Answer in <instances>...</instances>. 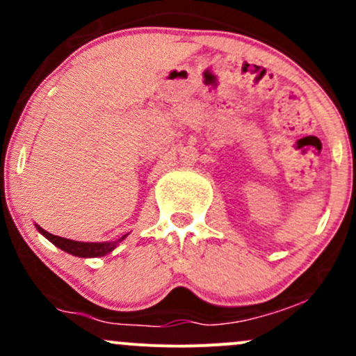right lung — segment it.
<instances>
[{"mask_svg": "<svg viewBox=\"0 0 356 356\" xmlns=\"http://www.w3.org/2000/svg\"><path fill=\"white\" fill-rule=\"evenodd\" d=\"M36 229L42 232L44 238L50 239L55 246H58L60 249H63V251L70 252V254L79 256V257H97V256L100 257V256L108 254V252L113 251V249L117 248V244L127 236V234L122 236V238L117 241H108V243H80V241H73V239L60 238V236L50 234V232L44 231L43 227L40 226H36Z\"/></svg>", "mask_w": 356, "mask_h": 356, "instance_id": "add662e5", "label": "right lung"}]
</instances>
